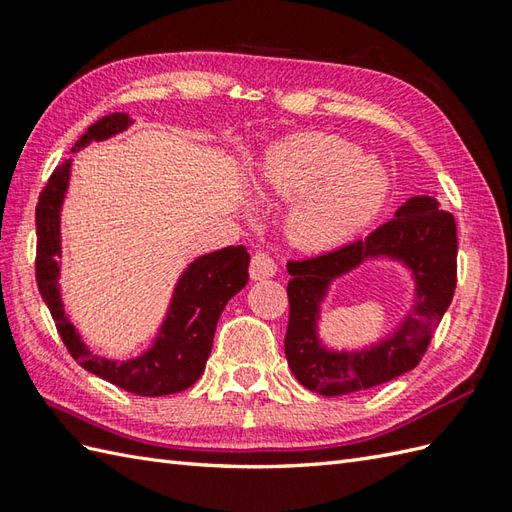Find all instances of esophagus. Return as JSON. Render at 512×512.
<instances>
[{
  "instance_id": "esophagus-1",
  "label": "esophagus",
  "mask_w": 512,
  "mask_h": 512,
  "mask_svg": "<svg viewBox=\"0 0 512 512\" xmlns=\"http://www.w3.org/2000/svg\"><path fill=\"white\" fill-rule=\"evenodd\" d=\"M277 270H279L277 262L270 255H266V253H255L253 259H250V270H248V273H250V279H253V281H262V279L275 277Z\"/></svg>"
}]
</instances>
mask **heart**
<instances>
[{"label":"heart","mask_w":512,"mask_h":512,"mask_svg":"<svg viewBox=\"0 0 512 512\" xmlns=\"http://www.w3.org/2000/svg\"><path fill=\"white\" fill-rule=\"evenodd\" d=\"M253 191L259 198L292 200L286 231L297 246L332 250L383 211L391 176L383 160L358 154L345 138L297 132L266 149L253 171Z\"/></svg>","instance_id":"obj_1"}]
</instances>
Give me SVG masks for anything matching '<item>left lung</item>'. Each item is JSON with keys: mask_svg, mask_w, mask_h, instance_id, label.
<instances>
[{"mask_svg": "<svg viewBox=\"0 0 512 512\" xmlns=\"http://www.w3.org/2000/svg\"><path fill=\"white\" fill-rule=\"evenodd\" d=\"M455 220L436 195H413L389 222L354 244L290 262L286 358L299 383L321 396L372 389L411 372L427 352L458 277ZM369 261L398 263L412 279V306L385 337L361 348H332L320 336L322 306L334 280Z\"/></svg>", "mask_w": 512, "mask_h": 512, "instance_id": "8db88e82", "label": "left lung"}]
</instances>
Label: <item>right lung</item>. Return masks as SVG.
<instances>
[{
	"mask_svg": "<svg viewBox=\"0 0 512 512\" xmlns=\"http://www.w3.org/2000/svg\"><path fill=\"white\" fill-rule=\"evenodd\" d=\"M132 125L127 114H110L88 127L72 154H79L90 143L123 134ZM74 158L54 169L37 204V286L41 299L52 314L61 339L72 358L88 372L110 380L112 385L136 396H169L191 387L204 372L211 354L215 325L224 306L248 284L250 255L244 246H226L195 257L176 279L156 334L125 361L92 352L83 334L72 323L63 303L61 290V211L70 187Z\"/></svg>",
	"mask_w": 512,
	"mask_h": 512,
	"instance_id": "1",
	"label": "right lung"
}]
</instances>
